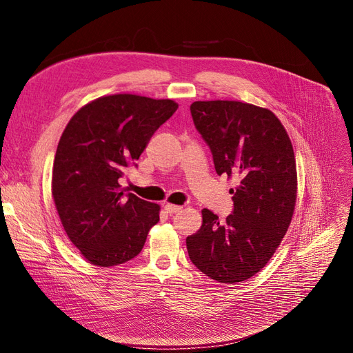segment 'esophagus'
<instances>
[{
    "label": "esophagus",
    "mask_w": 353,
    "mask_h": 353,
    "mask_svg": "<svg viewBox=\"0 0 353 353\" xmlns=\"http://www.w3.org/2000/svg\"><path fill=\"white\" fill-rule=\"evenodd\" d=\"M164 210H165V213L174 214V213H177V212H180V210H181V206L172 205V203H165V205H164Z\"/></svg>",
    "instance_id": "obj_1"
}]
</instances>
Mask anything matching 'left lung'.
I'll return each mask as SVG.
<instances>
[{"instance_id":"8db88e82","label":"left lung","mask_w":353,"mask_h":353,"mask_svg":"<svg viewBox=\"0 0 353 353\" xmlns=\"http://www.w3.org/2000/svg\"><path fill=\"white\" fill-rule=\"evenodd\" d=\"M190 111L217 174L236 177L237 186L225 223L201 210V228L186 239L189 257L216 282H243L268 265L292 221L298 197L292 141L265 107L212 100L194 101Z\"/></svg>"}]
</instances>
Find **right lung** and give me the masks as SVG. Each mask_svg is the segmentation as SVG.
<instances>
[{
	"label": "right lung",
	"mask_w": 353,
	"mask_h": 353,
	"mask_svg": "<svg viewBox=\"0 0 353 353\" xmlns=\"http://www.w3.org/2000/svg\"><path fill=\"white\" fill-rule=\"evenodd\" d=\"M177 107L170 99L111 94L83 105L65 125L51 194L70 242L91 265L132 261L160 220V206L125 194L120 179Z\"/></svg>",
	"instance_id": "1"
}]
</instances>
